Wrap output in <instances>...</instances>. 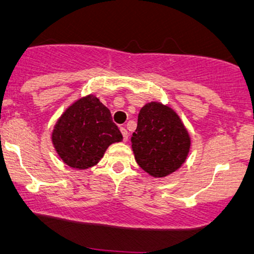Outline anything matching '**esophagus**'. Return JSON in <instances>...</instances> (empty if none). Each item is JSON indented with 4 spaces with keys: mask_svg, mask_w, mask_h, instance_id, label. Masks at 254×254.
Listing matches in <instances>:
<instances>
[{
    "mask_svg": "<svg viewBox=\"0 0 254 254\" xmlns=\"http://www.w3.org/2000/svg\"><path fill=\"white\" fill-rule=\"evenodd\" d=\"M120 130H121V133H122V136H124V141H127V140H128V132H127V129L125 127H121Z\"/></svg>",
    "mask_w": 254,
    "mask_h": 254,
    "instance_id": "34e87169",
    "label": "esophagus"
}]
</instances>
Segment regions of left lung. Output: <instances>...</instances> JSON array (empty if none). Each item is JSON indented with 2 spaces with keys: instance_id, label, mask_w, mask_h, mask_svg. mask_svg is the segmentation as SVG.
I'll return each instance as SVG.
<instances>
[{
  "instance_id": "8db88e82",
  "label": "left lung",
  "mask_w": 254,
  "mask_h": 254,
  "mask_svg": "<svg viewBox=\"0 0 254 254\" xmlns=\"http://www.w3.org/2000/svg\"><path fill=\"white\" fill-rule=\"evenodd\" d=\"M132 148L140 167L155 178L173 173L186 160L190 139L177 113L159 102L143 106Z\"/></svg>"
}]
</instances>
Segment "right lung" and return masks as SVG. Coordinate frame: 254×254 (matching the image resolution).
<instances>
[{"instance_id":"obj_1","label":"right lung","mask_w":254,"mask_h":254,"mask_svg":"<svg viewBox=\"0 0 254 254\" xmlns=\"http://www.w3.org/2000/svg\"><path fill=\"white\" fill-rule=\"evenodd\" d=\"M53 143L60 158L70 167L86 170L101 160L122 134L111 112L95 96L80 99L65 111L53 132Z\"/></svg>"}]
</instances>
